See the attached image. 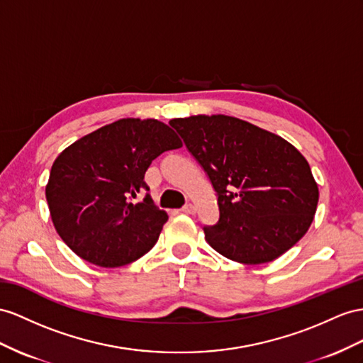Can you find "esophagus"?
<instances>
[{"label":"esophagus","mask_w":363,"mask_h":363,"mask_svg":"<svg viewBox=\"0 0 363 363\" xmlns=\"http://www.w3.org/2000/svg\"><path fill=\"white\" fill-rule=\"evenodd\" d=\"M182 213H185V215H193L194 211H196V208H194V206L193 203H187V206H184L182 207V210H181Z\"/></svg>","instance_id":"34e87169"}]
</instances>
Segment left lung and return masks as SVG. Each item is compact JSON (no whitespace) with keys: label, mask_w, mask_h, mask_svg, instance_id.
Returning a JSON list of instances; mask_svg holds the SVG:
<instances>
[{"label":"left lung","mask_w":363,"mask_h":363,"mask_svg":"<svg viewBox=\"0 0 363 363\" xmlns=\"http://www.w3.org/2000/svg\"><path fill=\"white\" fill-rule=\"evenodd\" d=\"M170 125L218 193L211 248L247 265L272 262L308 231L319 201L308 161L284 138L227 115L174 118Z\"/></svg>","instance_id":"obj_1"}]
</instances>
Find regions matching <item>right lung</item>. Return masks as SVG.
Listing matches in <instances>:
<instances>
[{
	"mask_svg": "<svg viewBox=\"0 0 363 363\" xmlns=\"http://www.w3.org/2000/svg\"><path fill=\"white\" fill-rule=\"evenodd\" d=\"M182 147L157 119L124 118L82 136L55 160L45 199L57 233L84 261L123 267L150 252L169 219L152 198L144 174L152 161Z\"/></svg>",
	"mask_w": 363,
	"mask_h": 363,
	"instance_id": "add662e5",
	"label": "right lung"
}]
</instances>
